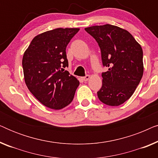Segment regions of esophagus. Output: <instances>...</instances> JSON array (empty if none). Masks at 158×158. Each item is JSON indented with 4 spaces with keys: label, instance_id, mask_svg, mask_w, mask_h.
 Listing matches in <instances>:
<instances>
[{
    "label": "esophagus",
    "instance_id": "esophagus-1",
    "mask_svg": "<svg viewBox=\"0 0 158 158\" xmlns=\"http://www.w3.org/2000/svg\"><path fill=\"white\" fill-rule=\"evenodd\" d=\"M89 78H90V75H86L85 77H83V80L84 81H88V80H89Z\"/></svg>",
    "mask_w": 158,
    "mask_h": 158
}]
</instances>
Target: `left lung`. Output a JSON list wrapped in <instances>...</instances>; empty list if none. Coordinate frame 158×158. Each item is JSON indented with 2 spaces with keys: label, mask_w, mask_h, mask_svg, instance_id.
<instances>
[{
  "label": "left lung",
  "mask_w": 158,
  "mask_h": 158,
  "mask_svg": "<svg viewBox=\"0 0 158 158\" xmlns=\"http://www.w3.org/2000/svg\"><path fill=\"white\" fill-rule=\"evenodd\" d=\"M85 30L98 42L103 65L109 68L101 75L99 100L111 106L122 104L132 96L143 75L141 46L129 31L116 26H94Z\"/></svg>",
  "instance_id": "obj_1"
}]
</instances>
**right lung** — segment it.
Listing matches in <instances>:
<instances>
[{
    "instance_id": "add662e5",
    "label": "right lung",
    "mask_w": 158,
    "mask_h": 158,
    "mask_svg": "<svg viewBox=\"0 0 158 158\" xmlns=\"http://www.w3.org/2000/svg\"><path fill=\"white\" fill-rule=\"evenodd\" d=\"M80 29L58 28L39 34L23 56L26 85L45 106L59 110L70 104L79 81L68 71L66 47Z\"/></svg>"
}]
</instances>
